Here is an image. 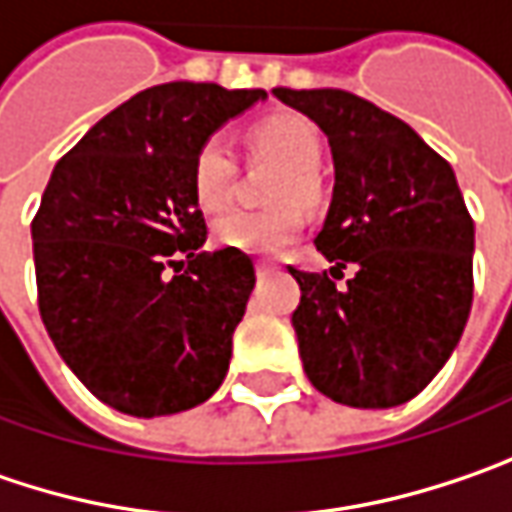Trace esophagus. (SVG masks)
Wrapping results in <instances>:
<instances>
[{
    "label": "esophagus",
    "mask_w": 512,
    "mask_h": 512,
    "mask_svg": "<svg viewBox=\"0 0 512 512\" xmlns=\"http://www.w3.org/2000/svg\"><path fill=\"white\" fill-rule=\"evenodd\" d=\"M272 269H275V266H269V263H257V278H266Z\"/></svg>",
    "instance_id": "obj_1"
}]
</instances>
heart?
<instances>
[{
    "mask_svg": "<svg viewBox=\"0 0 512 512\" xmlns=\"http://www.w3.org/2000/svg\"><path fill=\"white\" fill-rule=\"evenodd\" d=\"M252 147L284 165V173L272 185L269 199L278 202L266 211L231 208L214 220V240L243 255H275L286 249L301 231V208L316 202V170L321 165L318 130L301 115H272L252 130ZM234 185V153L226 136H208L194 156L191 188L205 211H214L231 196Z\"/></svg>",
    "mask_w": 512,
    "mask_h": 512,
    "instance_id": "heart-1",
    "label": "heart"
}]
</instances>
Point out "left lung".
I'll list each match as a JSON object with an SVG mask.
<instances>
[{"label":"left lung","mask_w":512,"mask_h":512,"mask_svg":"<svg viewBox=\"0 0 512 512\" xmlns=\"http://www.w3.org/2000/svg\"><path fill=\"white\" fill-rule=\"evenodd\" d=\"M327 136L333 199L316 249L345 289L289 269L304 374L353 408H394L446 365L472 307L475 226L449 162L406 121L342 89H272Z\"/></svg>","instance_id":"1"}]
</instances>
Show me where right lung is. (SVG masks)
Masks as SVG:
<instances>
[{
    "label": "right lung",
    "mask_w": 512,
    "mask_h": 512,
    "mask_svg": "<svg viewBox=\"0 0 512 512\" xmlns=\"http://www.w3.org/2000/svg\"><path fill=\"white\" fill-rule=\"evenodd\" d=\"M257 101L263 89L150 86L48 179L31 223L40 316L72 374L115 411L179 414L226 379L255 266L243 252H199L208 231L191 167L199 144Z\"/></svg>",
    "instance_id": "right-lung-1"
}]
</instances>
